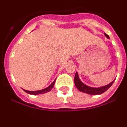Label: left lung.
<instances>
[{
	"label": "left lung",
	"instance_id": "8db88e82",
	"mask_svg": "<svg viewBox=\"0 0 127 127\" xmlns=\"http://www.w3.org/2000/svg\"><path fill=\"white\" fill-rule=\"evenodd\" d=\"M105 35L107 37L108 39H109V37L108 35L105 33ZM114 81V80L113 81H112L111 83L109 84V85H106V86H102V87H99V88H92V87H90V86H86V85H85V84L83 83L81 81L80 79H79V76H78L77 72H76L74 77V83L77 89L79 90L80 92L86 93V94H90V95H99V94H103V93L105 92V91L107 90L108 88H109L111 86V85H113Z\"/></svg>",
	"mask_w": 127,
	"mask_h": 127
}]
</instances>
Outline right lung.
I'll return each instance as SVG.
<instances>
[{"label":"right lung","mask_w":127,"mask_h":127,"mask_svg":"<svg viewBox=\"0 0 127 127\" xmlns=\"http://www.w3.org/2000/svg\"><path fill=\"white\" fill-rule=\"evenodd\" d=\"M55 81H54L52 83L51 85L47 87L46 88H44L43 90H38V91H28V90H23L26 93H27V94H31V95H38V94H44V93H47L48 92H50L53 88L54 85H55Z\"/></svg>","instance_id":"add662e5"}]
</instances>
